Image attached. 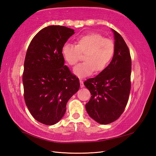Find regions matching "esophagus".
Masks as SVG:
<instances>
[{
    "label": "esophagus",
    "mask_w": 156,
    "mask_h": 156,
    "mask_svg": "<svg viewBox=\"0 0 156 156\" xmlns=\"http://www.w3.org/2000/svg\"><path fill=\"white\" fill-rule=\"evenodd\" d=\"M80 88H83L84 87L83 81H82V80H80Z\"/></svg>",
    "instance_id": "34e87169"
}]
</instances>
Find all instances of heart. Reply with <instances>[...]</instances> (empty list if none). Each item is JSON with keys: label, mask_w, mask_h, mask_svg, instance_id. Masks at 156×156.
<instances>
[{"label": "heart", "mask_w": 156, "mask_h": 156, "mask_svg": "<svg viewBox=\"0 0 156 156\" xmlns=\"http://www.w3.org/2000/svg\"><path fill=\"white\" fill-rule=\"evenodd\" d=\"M115 44L111 39L104 38L98 34H91L79 37L76 45L66 44L62 48V55L69 65L74 66L85 54V62L77 65L73 72L80 78L91 75L94 72H101L107 67L113 56Z\"/></svg>", "instance_id": "obj_1"}]
</instances>
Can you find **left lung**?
<instances>
[{
	"instance_id": "8db88e82",
	"label": "left lung",
	"mask_w": 156,
	"mask_h": 156,
	"mask_svg": "<svg viewBox=\"0 0 156 156\" xmlns=\"http://www.w3.org/2000/svg\"><path fill=\"white\" fill-rule=\"evenodd\" d=\"M114 34L115 51L108 66L84 84L91 94L86 104L88 115L95 121L107 125L117 120L123 112L131 90V59L129 48L121 35Z\"/></svg>"
}]
</instances>
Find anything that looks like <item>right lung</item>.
<instances>
[{"instance_id": "1", "label": "right lung", "mask_w": 156, "mask_h": 156, "mask_svg": "<svg viewBox=\"0 0 156 156\" xmlns=\"http://www.w3.org/2000/svg\"><path fill=\"white\" fill-rule=\"evenodd\" d=\"M74 30L51 25L33 38L24 63L23 84L26 105L35 120L53 125L61 120L80 82L64 66L62 48Z\"/></svg>"}]
</instances>
